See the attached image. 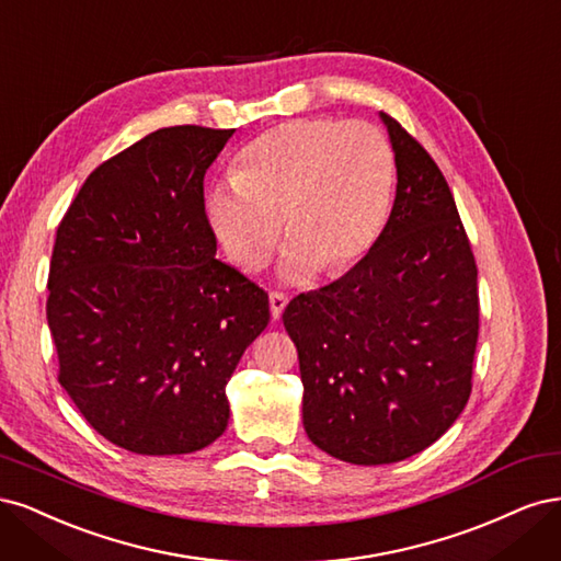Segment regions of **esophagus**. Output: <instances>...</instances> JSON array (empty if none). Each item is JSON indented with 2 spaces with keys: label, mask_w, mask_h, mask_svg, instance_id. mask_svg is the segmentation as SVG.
Masks as SVG:
<instances>
[{
  "label": "esophagus",
  "mask_w": 561,
  "mask_h": 561,
  "mask_svg": "<svg viewBox=\"0 0 561 561\" xmlns=\"http://www.w3.org/2000/svg\"><path fill=\"white\" fill-rule=\"evenodd\" d=\"M286 302H288V296L284 291H273V294H270V312H273V319L282 317Z\"/></svg>",
  "instance_id": "esophagus-1"
}]
</instances>
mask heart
<instances>
[{
	"label": "heart",
	"instance_id": "heart-1",
	"mask_svg": "<svg viewBox=\"0 0 561 561\" xmlns=\"http://www.w3.org/2000/svg\"><path fill=\"white\" fill-rule=\"evenodd\" d=\"M393 186V151L375 125L294 118L240 151L230 182L209 193V219L230 261L244 270L267 261L284 224L294 242L284 273L298 279L319 267L335 277L382 234Z\"/></svg>",
	"mask_w": 561,
	"mask_h": 561
}]
</instances>
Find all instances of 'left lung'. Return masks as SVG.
I'll use <instances>...</instances> for the list:
<instances>
[{"instance_id":"left-lung-1","label":"left lung","mask_w":561,"mask_h":561,"mask_svg":"<svg viewBox=\"0 0 561 561\" xmlns=\"http://www.w3.org/2000/svg\"><path fill=\"white\" fill-rule=\"evenodd\" d=\"M396 153V201L347 275L286 305L298 347L302 424L331 457L408 459L455 424L473 389L478 265L436 160L382 114Z\"/></svg>"}]
</instances>
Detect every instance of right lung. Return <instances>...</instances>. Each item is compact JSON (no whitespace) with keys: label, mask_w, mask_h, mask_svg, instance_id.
I'll return each instance as SVG.
<instances>
[{"label":"right lung","mask_w":561,"mask_h":561,"mask_svg":"<svg viewBox=\"0 0 561 561\" xmlns=\"http://www.w3.org/2000/svg\"><path fill=\"white\" fill-rule=\"evenodd\" d=\"M232 133L147 135L90 172L58 226L46 300L58 382L137 455L221 436L226 385L270 321L263 288L214 256L205 172Z\"/></svg>","instance_id":"1"}]
</instances>
